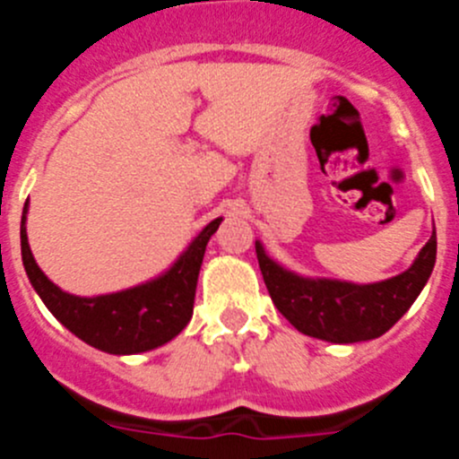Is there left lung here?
Wrapping results in <instances>:
<instances>
[{
    "label": "left lung",
    "mask_w": 459,
    "mask_h": 459,
    "mask_svg": "<svg viewBox=\"0 0 459 459\" xmlns=\"http://www.w3.org/2000/svg\"><path fill=\"white\" fill-rule=\"evenodd\" d=\"M255 250L271 301L291 326L328 342H360L386 333L416 301L435 269L437 232L404 273L375 285L299 278L266 257L259 243Z\"/></svg>",
    "instance_id": "1"
}]
</instances>
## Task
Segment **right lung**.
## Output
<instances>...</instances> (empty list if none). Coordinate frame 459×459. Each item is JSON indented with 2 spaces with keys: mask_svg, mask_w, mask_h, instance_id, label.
I'll return each mask as SVG.
<instances>
[{
  "mask_svg": "<svg viewBox=\"0 0 459 459\" xmlns=\"http://www.w3.org/2000/svg\"><path fill=\"white\" fill-rule=\"evenodd\" d=\"M218 225H221V218L211 221L190 243L188 250L181 255L179 262L153 282L117 291V294L82 299V296H73L59 290L39 269L27 243L22 213V222H20L22 264L48 310L71 333L108 354H137V351L156 350L160 344L169 342L190 322L195 287H197L206 243Z\"/></svg>",
  "mask_w": 459,
  "mask_h": 459,
  "instance_id": "1",
  "label": "right lung"
}]
</instances>
